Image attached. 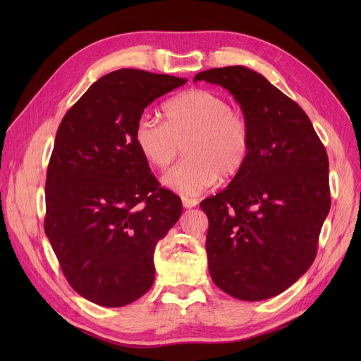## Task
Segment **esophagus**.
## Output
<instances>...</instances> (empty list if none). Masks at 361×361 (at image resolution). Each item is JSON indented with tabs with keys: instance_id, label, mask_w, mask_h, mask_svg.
I'll return each instance as SVG.
<instances>
[{
	"instance_id": "esophagus-1",
	"label": "esophagus",
	"mask_w": 361,
	"mask_h": 361,
	"mask_svg": "<svg viewBox=\"0 0 361 361\" xmlns=\"http://www.w3.org/2000/svg\"><path fill=\"white\" fill-rule=\"evenodd\" d=\"M197 199H188V197H183L182 199V204L183 207H187V209H190V207H195L197 206Z\"/></svg>"
}]
</instances>
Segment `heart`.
<instances>
[{"label": "heart", "mask_w": 361, "mask_h": 361, "mask_svg": "<svg viewBox=\"0 0 361 361\" xmlns=\"http://www.w3.org/2000/svg\"><path fill=\"white\" fill-rule=\"evenodd\" d=\"M162 120L143 114L134 141L152 167L169 169L183 146L187 159L171 169L162 182L180 195H199L220 180L233 178L245 166L251 134L245 117L233 111L223 96L194 89L171 97Z\"/></svg>", "instance_id": "b5f03b06"}]
</instances>
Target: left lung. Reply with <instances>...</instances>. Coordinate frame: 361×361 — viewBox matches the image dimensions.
I'll list each match as a JSON object with an SVG mask.
<instances>
[{
	"instance_id": "left-lung-1",
	"label": "left lung",
	"mask_w": 361,
	"mask_h": 361,
	"mask_svg": "<svg viewBox=\"0 0 361 361\" xmlns=\"http://www.w3.org/2000/svg\"><path fill=\"white\" fill-rule=\"evenodd\" d=\"M194 81L228 90L251 134L243 170L200 203L209 220V274L238 300L276 297L314 260L331 204L329 157L302 108L264 75L227 66L200 72Z\"/></svg>"
}]
</instances>
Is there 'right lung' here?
Here are the masks:
<instances>
[{
    "label": "right lung",
    "instance_id": "1",
    "mask_svg": "<svg viewBox=\"0 0 361 361\" xmlns=\"http://www.w3.org/2000/svg\"><path fill=\"white\" fill-rule=\"evenodd\" d=\"M187 82L120 69L93 82L59 126L47 173L45 233L81 297L122 307L155 280L154 253L182 214L134 141L145 108Z\"/></svg>",
    "mask_w": 361,
    "mask_h": 361
}]
</instances>
